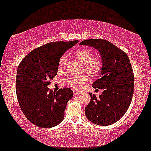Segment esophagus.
Listing matches in <instances>:
<instances>
[{
    "label": "esophagus",
    "mask_w": 151,
    "mask_h": 151,
    "mask_svg": "<svg viewBox=\"0 0 151 151\" xmlns=\"http://www.w3.org/2000/svg\"><path fill=\"white\" fill-rule=\"evenodd\" d=\"M73 94H74V95H79V94H82V92L77 91V90H73Z\"/></svg>",
    "instance_id": "obj_1"
}]
</instances>
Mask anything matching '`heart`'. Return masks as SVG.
<instances>
[{
  "mask_svg": "<svg viewBox=\"0 0 151 151\" xmlns=\"http://www.w3.org/2000/svg\"><path fill=\"white\" fill-rule=\"evenodd\" d=\"M74 55L78 61L85 64V69L92 75H96L101 68V62L99 59L94 58V53L88 48H80L74 52ZM66 55H63L60 58L58 69L59 71L63 69L67 63ZM89 82V77L88 76H70L66 79L65 82L68 86L75 90L82 88L83 86Z\"/></svg>",
  "mask_w": 151,
  "mask_h": 151,
  "instance_id": "obj_1",
  "label": "heart"
}]
</instances>
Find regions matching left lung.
I'll return each instance as SVG.
<instances>
[{
	"label": "left lung",
	"mask_w": 151,
	"mask_h": 151,
	"mask_svg": "<svg viewBox=\"0 0 151 151\" xmlns=\"http://www.w3.org/2000/svg\"><path fill=\"white\" fill-rule=\"evenodd\" d=\"M80 45L92 46L102 57L101 76L92 86L104 90L99 98L89 92L91 99L85 108L86 116L99 126L114 124L126 113L133 96L134 76L129 57L120 48L103 39L86 40Z\"/></svg>",
	"instance_id": "8db88e82"
}]
</instances>
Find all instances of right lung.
<instances>
[{"label": "right lung", "instance_id": "obj_1", "mask_svg": "<svg viewBox=\"0 0 151 151\" xmlns=\"http://www.w3.org/2000/svg\"><path fill=\"white\" fill-rule=\"evenodd\" d=\"M78 42L47 43L30 52L18 66L15 83L18 103L27 119L36 126L48 128L63 120L73 91L63 88L53 92L47 86L57 76L60 58Z\"/></svg>", "mask_w": 151, "mask_h": 151}]
</instances>
